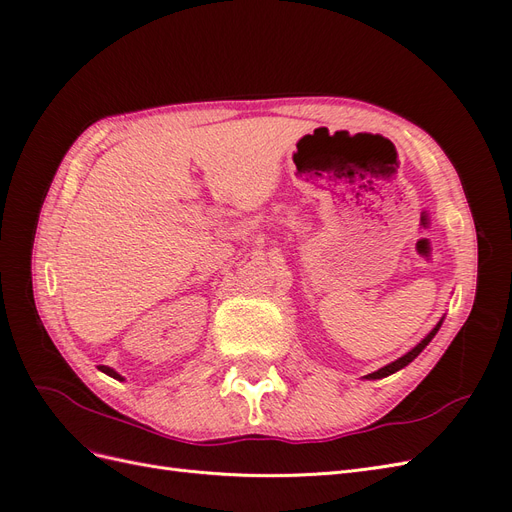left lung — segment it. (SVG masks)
Wrapping results in <instances>:
<instances>
[{"label": "left lung", "instance_id": "8db88e82", "mask_svg": "<svg viewBox=\"0 0 512 512\" xmlns=\"http://www.w3.org/2000/svg\"><path fill=\"white\" fill-rule=\"evenodd\" d=\"M444 320V318H442ZM442 320L436 324V327H433L429 333H427V337L423 339L421 344H416L410 352H406L404 356H401V359H397V361H393V363H389L386 367H382V369H378V371H374V374H367L365 378L367 380H380V378H386V376H391V374H395V371H399V369H404L408 363H412L418 354H421L425 348H427V344L431 342L433 339V335L438 333V329L442 327Z\"/></svg>", "mask_w": 512, "mask_h": 512}]
</instances>
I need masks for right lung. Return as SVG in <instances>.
I'll return each instance as SVG.
<instances>
[{
  "label": "right lung",
  "instance_id": "right-lung-1",
  "mask_svg": "<svg viewBox=\"0 0 512 512\" xmlns=\"http://www.w3.org/2000/svg\"><path fill=\"white\" fill-rule=\"evenodd\" d=\"M98 369H100V371H104V374H106V376H111V378H115V380H123V376H119V374H117V371H115V369H111V367H106V365H100Z\"/></svg>",
  "mask_w": 512,
  "mask_h": 512
}]
</instances>
